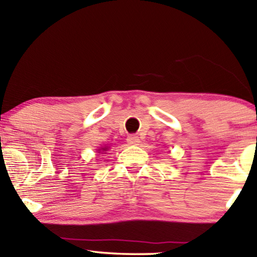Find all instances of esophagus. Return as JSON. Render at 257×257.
Here are the masks:
<instances>
[{"mask_svg":"<svg viewBox=\"0 0 257 257\" xmlns=\"http://www.w3.org/2000/svg\"><path fill=\"white\" fill-rule=\"evenodd\" d=\"M127 142L129 145H138V143L141 141H139V137L136 136V135H130L127 138Z\"/></svg>","mask_w":257,"mask_h":257,"instance_id":"esophagus-1","label":"esophagus"}]
</instances>
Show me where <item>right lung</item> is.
<instances>
[{"mask_svg": "<svg viewBox=\"0 0 257 257\" xmlns=\"http://www.w3.org/2000/svg\"><path fill=\"white\" fill-rule=\"evenodd\" d=\"M105 150H106V149H105V147H104V149H103V151H105Z\"/></svg>", "mask_w": 257, "mask_h": 257, "instance_id": "obj_1", "label": "right lung"}]
</instances>
